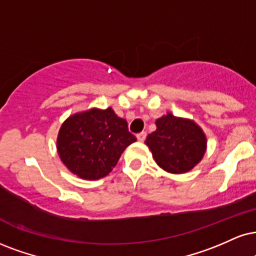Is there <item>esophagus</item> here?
Returning a JSON list of instances; mask_svg holds the SVG:
<instances>
[{
	"instance_id": "esophagus-1",
	"label": "esophagus",
	"mask_w": 256,
	"mask_h": 256,
	"mask_svg": "<svg viewBox=\"0 0 256 256\" xmlns=\"http://www.w3.org/2000/svg\"><path fill=\"white\" fill-rule=\"evenodd\" d=\"M146 136H147L146 132H141V133H138L136 135V138L140 141V142H142V141H144V138H146Z\"/></svg>"
}]
</instances>
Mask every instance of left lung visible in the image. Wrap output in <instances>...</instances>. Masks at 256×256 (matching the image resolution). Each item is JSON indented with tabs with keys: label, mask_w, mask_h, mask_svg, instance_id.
Segmentation results:
<instances>
[{
	"label": "left lung",
	"mask_w": 256,
	"mask_h": 256,
	"mask_svg": "<svg viewBox=\"0 0 256 256\" xmlns=\"http://www.w3.org/2000/svg\"><path fill=\"white\" fill-rule=\"evenodd\" d=\"M156 124V130L144 142L162 170L180 174L200 162L206 150V136L197 123L168 112L158 118Z\"/></svg>",
	"instance_id": "left-lung-1"
}]
</instances>
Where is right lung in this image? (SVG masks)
Masks as SVG:
<instances>
[{
	"label": "right lung",
	"mask_w": 256,
	"mask_h": 256,
	"mask_svg": "<svg viewBox=\"0 0 256 256\" xmlns=\"http://www.w3.org/2000/svg\"><path fill=\"white\" fill-rule=\"evenodd\" d=\"M135 141L127 121L112 108H94L74 114L62 123L56 150L74 174L96 180L112 171L123 150Z\"/></svg>",
	"instance_id": "right-lung-1"
}]
</instances>
